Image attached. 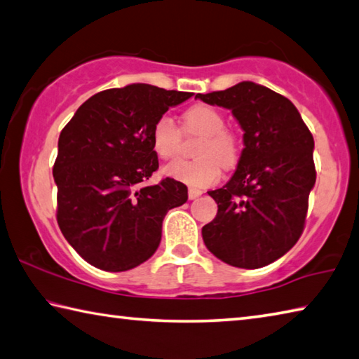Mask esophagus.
Masks as SVG:
<instances>
[{
    "label": "esophagus",
    "instance_id": "34e87169",
    "mask_svg": "<svg viewBox=\"0 0 359 359\" xmlns=\"http://www.w3.org/2000/svg\"><path fill=\"white\" fill-rule=\"evenodd\" d=\"M201 194H202V191L198 190V188H193V187L188 188V198L190 199H196L201 196Z\"/></svg>",
    "mask_w": 359,
    "mask_h": 359
}]
</instances>
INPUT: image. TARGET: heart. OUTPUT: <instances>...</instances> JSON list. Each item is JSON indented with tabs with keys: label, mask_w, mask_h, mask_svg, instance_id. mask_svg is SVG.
<instances>
[{
	"label": "heart",
	"mask_w": 359,
	"mask_h": 359,
	"mask_svg": "<svg viewBox=\"0 0 359 359\" xmlns=\"http://www.w3.org/2000/svg\"><path fill=\"white\" fill-rule=\"evenodd\" d=\"M184 130L190 135H201L196 147L198 160H177L169 163L165 172L175 180L191 187H208L221 175V166L233 168L240 158V140L226 127V119L218 109L207 105H193L184 113ZM152 147L160 158L169 160L180 151L182 132L171 116L163 114L155 121L151 132Z\"/></svg>",
	"instance_id": "heart-1"
}]
</instances>
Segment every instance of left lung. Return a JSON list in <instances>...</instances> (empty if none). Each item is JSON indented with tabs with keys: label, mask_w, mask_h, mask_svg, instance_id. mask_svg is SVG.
I'll use <instances>...</instances> for the list:
<instances>
[{
	"label": "left lung",
	"mask_w": 359,
	"mask_h": 359,
	"mask_svg": "<svg viewBox=\"0 0 359 359\" xmlns=\"http://www.w3.org/2000/svg\"><path fill=\"white\" fill-rule=\"evenodd\" d=\"M196 99L231 109L245 132L237 171L208 191L218 213L202 227V238L223 262L260 269L302 237L316 184L314 138L289 99L252 81Z\"/></svg>",
	"instance_id": "1"
}]
</instances>
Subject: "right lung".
Segmentation results:
<instances>
[{"mask_svg":"<svg viewBox=\"0 0 359 359\" xmlns=\"http://www.w3.org/2000/svg\"><path fill=\"white\" fill-rule=\"evenodd\" d=\"M191 95L141 83L107 89L62 128L53 166L56 219L95 269L126 271L146 262L160 245L168 210L187 202L182 182L142 184L158 169L151 140L155 121Z\"/></svg>","mask_w":359,"mask_h":359,"instance_id":"right-lung-1","label":"right lung"}]
</instances>
